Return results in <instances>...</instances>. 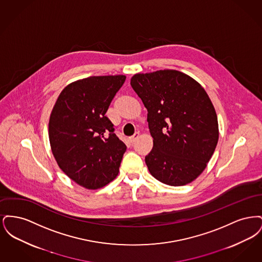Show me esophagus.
I'll list each match as a JSON object with an SVG mask.
<instances>
[{
  "mask_svg": "<svg viewBox=\"0 0 262 262\" xmlns=\"http://www.w3.org/2000/svg\"><path fill=\"white\" fill-rule=\"evenodd\" d=\"M138 137H139V133H136L133 137H128V141H129L130 143H134Z\"/></svg>",
  "mask_w": 262,
  "mask_h": 262,
  "instance_id": "34e87169",
  "label": "esophagus"
}]
</instances>
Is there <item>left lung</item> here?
<instances>
[{"instance_id":"1","label":"left lung","mask_w":262,"mask_h":262,"mask_svg":"<svg viewBox=\"0 0 262 262\" xmlns=\"http://www.w3.org/2000/svg\"><path fill=\"white\" fill-rule=\"evenodd\" d=\"M130 85L148 112L153 148L145 163L150 174L173 187L191 183L206 168L219 138L217 115L206 91L174 70L137 74Z\"/></svg>"}]
</instances>
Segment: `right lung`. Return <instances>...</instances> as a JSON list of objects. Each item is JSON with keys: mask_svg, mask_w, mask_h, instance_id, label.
<instances>
[{"mask_svg": "<svg viewBox=\"0 0 262 262\" xmlns=\"http://www.w3.org/2000/svg\"><path fill=\"white\" fill-rule=\"evenodd\" d=\"M125 80L122 75L76 80L62 89L51 113L52 153L62 172L88 189L119 174L126 146L105 114Z\"/></svg>", "mask_w": 262, "mask_h": 262, "instance_id": "1", "label": "right lung"}]
</instances>
